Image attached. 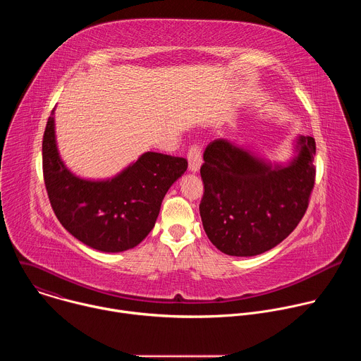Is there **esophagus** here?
<instances>
[{"mask_svg": "<svg viewBox=\"0 0 361 361\" xmlns=\"http://www.w3.org/2000/svg\"><path fill=\"white\" fill-rule=\"evenodd\" d=\"M187 160H188V169L190 171L195 173L200 170V166L202 163V149L198 144H192L190 148H188V152H187Z\"/></svg>", "mask_w": 361, "mask_h": 361, "instance_id": "obj_1", "label": "esophagus"}]
</instances>
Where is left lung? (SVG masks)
Returning a JSON list of instances; mask_svg holds the SVG:
<instances>
[{
	"instance_id": "left-lung-1",
	"label": "left lung",
	"mask_w": 361,
	"mask_h": 361,
	"mask_svg": "<svg viewBox=\"0 0 361 361\" xmlns=\"http://www.w3.org/2000/svg\"><path fill=\"white\" fill-rule=\"evenodd\" d=\"M288 167H271L227 140L204 151L200 216L205 234L224 254L250 257L280 244L301 221L316 181V141L298 138Z\"/></svg>"
}]
</instances>
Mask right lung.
<instances>
[{
  "label": "right lung",
  "instance_id": "1",
  "mask_svg": "<svg viewBox=\"0 0 361 361\" xmlns=\"http://www.w3.org/2000/svg\"><path fill=\"white\" fill-rule=\"evenodd\" d=\"M53 114L54 110L42 137V174L59 221L77 240L99 251L135 247L156 224L161 201L187 170V160L149 151L110 181L81 180L60 160Z\"/></svg>",
  "mask_w": 361,
  "mask_h": 361
}]
</instances>
